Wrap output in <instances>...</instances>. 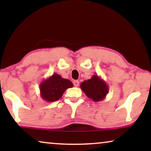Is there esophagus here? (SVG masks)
<instances>
[{"mask_svg":"<svg viewBox=\"0 0 151 151\" xmlns=\"http://www.w3.org/2000/svg\"><path fill=\"white\" fill-rule=\"evenodd\" d=\"M73 85L75 86H79V81H78V80H74V81L73 82Z\"/></svg>","mask_w":151,"mask_h":151,"instance_id":"34e87169","label":"esophagus"}]
</instances>
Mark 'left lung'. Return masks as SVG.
Segmentation results:
<instances>
[{
  "label": "left lung",
  "mask_w": 151,
  "mask_h": 151,
  "mask_svg": "<svg viewBox=\"0 0 151 151\" xmlns=\"http://www.w3.org/2000/svg\"><path fill=\"white\" fill-rule=\"evenodd\" d=\"M80 88L86 96L94 102L104 100L109 90L106 82L98 75L92 76L91 79L82 82Z\"/></svg>",
  "instance_id": "1"
}]
</instances>
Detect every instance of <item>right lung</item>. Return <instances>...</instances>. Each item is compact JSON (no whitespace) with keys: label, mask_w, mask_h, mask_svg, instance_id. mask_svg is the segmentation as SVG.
<instances>
[{"label":"right lung","mask_w":151,"mask_h":151,"mask_svg":"<svg viewBox=\"0 0 151 151\" xmlns=\"http://www.w3.org/2000/svg\"><path fill=\"white\" fill-rule=\"evenodd\" d=\"M73 83L69 80L63 78L57 73H53L43 80L39 85L40 96L46 102H55L63 96L67 88L73 87Z\"/></svg>","instance_id":"obj_1"}]
</instances>
